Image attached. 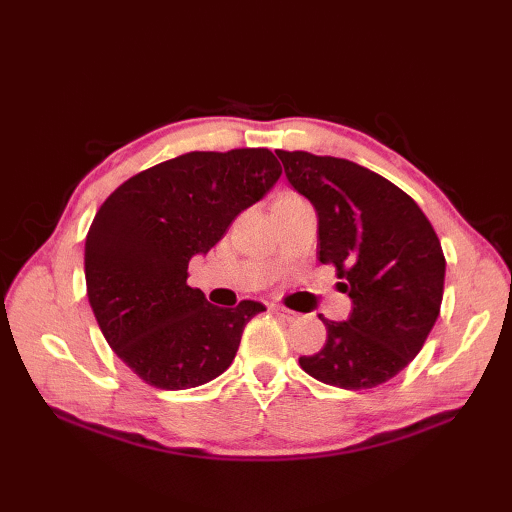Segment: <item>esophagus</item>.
Wrapping results in <instances>:
<instances>
[{
  "mask_svg": "<svg viewBox=\"0 0 512 512\" xmlns=\"http://www.w3.org/2000/svg\"><path fill=\"white\" fill-rule=\"evenodd\" d=\"M270 310H273L277 317H281V319H286V321H297L299 319V312H295V310H288V308H284V306H270Z\"/></svg>",
  "mask_w": 512,
  "mask_h": 512,
  "instance_id": "34e87169",
  "label": "esophagus"
}]
</instances>
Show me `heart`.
<instances>
[{"label": "heart", "instance_id": "obj_1", "mask_svg": "<svg viewBox=\"0 0 512 512\" xmlns=\"http://www.w3.org/2000/svg\"><path fill=\"white\" fill-rule=\"evenodd\" d=\"M281 198H295V193H281L277 200H281Z\"/></svg>", "mask_w": 512, "mask_h": 512}]
</instances>
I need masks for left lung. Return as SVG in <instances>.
<instances>
[{
	"mask_svg": "<svg viewBox=\"0 0 512 512\" xmlns=\"http://www.w3.org/2000/svg\"><path fill=\"white\" fill-rule=\"evenodd\" d=\"M286 178L319 215L321 264L343 279L347 321L321 314L328 339L303 372L341 389H372L422 350L440 314L444 253L427 215L394 182L352 160L277 151Z\"/></svg>",
	"mask_w": 512,
	"mask_h": 512,
	"instance_id": "8db88e82",
	"label": "left lung"
}]
</instances>
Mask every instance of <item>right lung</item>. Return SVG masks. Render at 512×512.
Here are the masks:
<instances>
[{
  "mask_svg": "<svg viewBox=\"0 0 512 512\" xmlns=\"http://www.w3.org/2000/svg\"><path fill=\"white\" fill-rule=\"evenodd\" d=\"M270 149L191 151L125 180L85 237V284L116 356L156 389L209 383L233 363L246 323L266 308H217L187 284L235 217L279 180Z\"/></svg>",
  "mask_w": 512,
  "mask_h": 512,
  "instance_id": "add662e5",
  "label": "right lung"
}]
</instances>
